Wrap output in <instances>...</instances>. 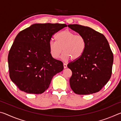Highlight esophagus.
I'll list each match as a JSON object with an SVG mask.
<instances>
[{"label":"esophagus","mask_w":121,"mask_h":121,"mask_svg":"<svg viewBox=\"0 0 121 121\" xmlns=\"http://www.w3.org/2000/svg\"><path fill=\"white\" fill-rule=\"evenodd\" d=\"M63 67H64V68H66L67 67V64H65V63H63Z\"/></svg>","instance_id":"obj_1"}]
</instances>
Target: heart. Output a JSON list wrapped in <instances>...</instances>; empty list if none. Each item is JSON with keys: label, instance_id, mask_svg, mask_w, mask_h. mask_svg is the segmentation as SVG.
Masks as SVG:
<instances>
[{"label": "heart", "instance_id": "1", "mask_svg": "<svg viewBox=\"0 0 121 121\" xmlns=\"http://www.w3.org/2000/svg\"><path fill=\"white\" fill-rule=\"evenodd\" d=\"M56 41L51 39L48 43L50 52L53 58L61 56L62 60L67 61L72 58L75 60L81 58L86 46L85 39L81 35H76L69 30H64L56 34Z\"/></svg>", "mask_w": 121, "mask_h": 121}]
</instances>
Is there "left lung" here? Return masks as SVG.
<instances>
[{
  "label": "left lung",
  "mask_w": 121,
  "mask_h": 121,
  "mask_svg": "<svg viewBox=\"0 0 121 121\" xmlns=\"http://www.w3.org/2000/svg\"><path fill=\"white\" fill-rule=\"evenodd\" d=\"M69 28L84 37L86 46L83 54L67 67L72 71L71 89L78 95L99 92L112 75L113 54L105 36L88 26L69 24Z\"/></svg>",
  "instance_id": "8db88e82"
}]
</instances>
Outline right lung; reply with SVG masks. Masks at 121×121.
I'll return each instance as SVG.
<instances>
[{
  "label": "right lung",
  "mask_w": 121,
  "mask_h": 121,
  "mask_svg": "<svg viewBox=\"0 0 121 121\" xmlns=\"http://www.w3.org/2000/svg\"><path fill=\"white\" fill-rule=\"evenodd\" d=\"M65 24L35 23L20 31L8 56L9 77L22 91L42 94L53 77L63 70L61 61L51 56L48 43L52 36Z\"/></svg>",
  "instance_id": "right-lung-1"
}]
</instances>
